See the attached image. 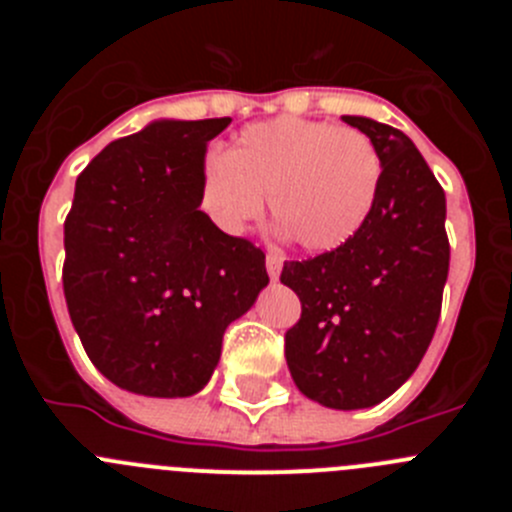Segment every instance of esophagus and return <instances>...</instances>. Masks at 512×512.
I'll return each instance as SVG.
<instances>
[{"label": "esophagus", "mask_w": 512, "mask_h": 512, "mask_svg": "<svg viewBox=\"0 0 512 512\" xmlns=\"http://www.w3.org/2000/svg\"><path fill=\"white\" fill-rule=\"evenodd\" d=\"M282 266H284L282 253L271 251L269 256H266V271H269L271 279H279V274H282Z\"/></svg>", "instance_id": "34e87169"}]
</instances>
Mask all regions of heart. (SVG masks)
<instances>
[{"label": "heart", "mask_w": 512, "mask_h": 512, "mask_svg": "<svg viewBox=\"0 0 512 512\" xmlns=\"http://www.w3.org/2000/svg\"><path fill=\"white\" fill-rule=\"evenodd\" d=\"M382 184L372 138L330 122L277 117L248 125L225 156L210 153L200 174V207L225 235L246 233L264 194L282 233L305 251L346 246L369 220Z\"/></svg>", "instance_id": "heart-1"}]
</instances>
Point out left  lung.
<instances>
[{"label": "left lung", "instance_id": "left-lung-1", "mask_svg": "<svg viewBox=\"0 0 512 512\" xmlns=\"http://www.w3.org/2000/svg\"><path fill=\"white\" fill-rule=\"evenodd\" d=\"M382 156V184L364 228L336 251L287 261L282 284L302 315L287 330L297 390L333 410L387 400L431 346L449 277L446 194L402 130L343 115Z\"/></svg>", "mask_w": 512, "mask_h": 512}]
</instances>
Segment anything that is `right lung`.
Here are the masks:
<instances>
[{"label":"right lung","mask_w":512,"mask_h":512,"mask_svg":"<svg viewBox=\"0 0 512 512\" xmlns=\"http://www.w3.org/2000/svg\"><path fill=\"white\" fill-rule=\"evenodd\" d=\"M230 117L156 120L76 179L63 225V295L104 377L146 397L210 382L223 333L269 284L266 256L200 210L207 143Z\"/></svg>","instance_id":"1"}]
</instances>
